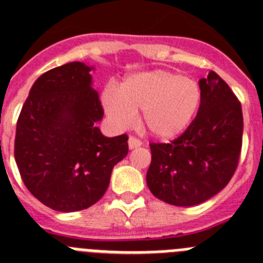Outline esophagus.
<instances>
[{
	"label": "esophagus",
	"instance_id": "obj_1",
	"mask_svg": "<svg viewBox=\"0 0 263 263\" xmlns=\"http://www.w3.org/2000/svg\"><path fill=\"white\" fill-rule=\"evenodd\" d=\"M127 144H129V148H130V150H133V148L141 147V146H142V142L139 141L138 138H136V137H130L129 141H127Z\"/></svg>",
	"mask_w": 263,
	"mask_h": 263
}]
</instances>
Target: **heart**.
Instances as JSON below:
<instances>
[{"instance_id": "b5f03b06", "label": "heart", "mask_w": 263, "mask_h": 263, "mask_svg": "<svg viewBox=\"0 0 263 263\" xmlns=\"http://www.w3.org/2000/svg\"><path fill=\"white\" fill-rule=\"evenodd\" d=\"M102 104L110 121L126 129L142 109L143 122L151 133L160 138H172L182 133L201 104V88L194 79L165 70L132 74L119 86L107 87Z\"/></svg>"}]
</instances>
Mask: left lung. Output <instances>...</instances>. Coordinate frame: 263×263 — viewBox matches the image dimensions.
<instances>
[{
    "instance_id": "obj_1",
    "label": "left lung",
    "mask_w": 263,
    "mask_h": 263,
    "mask_svg": "<svg viewBox=\"0 0 263 263\" xmlns=\"http://www.w3.org/2000/svg\"><path fill=\"white\" fill-rule=\"evenodd\" d=\"M201 104L185 133L171 143H150V192L173 206H196L224 189L242 143L241 104L214 71L199 79Z\"/></svg>"
}]
</instances>
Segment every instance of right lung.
Wrapping results in <instances>:
<instances>
[{
    "instance_id": "1",
    "label": "right lung",
    "mask_w": 263,
    "mask_h": 263,
    "mask_svg": "<svg viewBox=\"0 0 263 263\" xmlns=\"http://www.w3.org/2000/svg\"><path fill=\"white\" fill-rule=\"evenodd\" d=\"M93 66L69 62L42 74L16 122L15 155L35 198L61 213L92 206L104 196L113 167L127 155V136L105 137L104 112L92 88Z\"/></svg>"
}]
</instances>
